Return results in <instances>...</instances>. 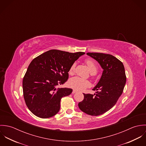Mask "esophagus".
I'll use <instances>...</instances> for the list:
<instances>
[{
	"mask_svg": "<svg viewBox=\"0 0 146 146\" xmlns=\"http://www.w3.org/2000/svg\"><path fill=\"white\" fill-rule=\"evenodd\" d=\"M76 92H77V91H76V90L74 89V90H73V91H72V94H74V93H76Z\"/></svg>",
	"mask_w": 146,
	"mask_h": 146,
	"instance_id": "esophagus-1",
	"label": "esophagus"
}]
</instances>
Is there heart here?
<instances>
[{
	"instance_id": "1",
	"label": "heart",
	"mask_w": 146,
	"mask_h": 146,
	"mask_svg": "<svg viewBox=\"0 0 146 146\" xmlns=\"http://www.w3.org/2000/svg\"><path fill=\"white\" fill-rule=\"evenodd\" d=\"M85 63L87 65L90 72L92 75H95L98 71V67L96 62L92 59H88L85 61ZM76 64L74 63L71 66L69 70V74L72 75L75 70ZM69 85L71 87L77 90H82L89 85V83L85 80H83L78 77H75L71 79L69 81Z\"/></svg>"
}]
</instances>
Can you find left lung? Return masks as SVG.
Wrapping results in <instances>:
<instances>
[{"mask_svg": "<svg viewBox=\"0 0 146 146\" xmlns=\"http://www.w3.org/2000/svg\"><path fill=\"white\" fill-rule=\"evenodd\" d=\"M103 68L102 76L93 89L94 94H84L79 108L85 113L98 116L108 111L116 104L122 94L126 78L123 63L115 57L102 53H87Z\"/></svg>", "mask_w": 146, "mask_h": 146, "instance_id": "left-lung-1", "label": "left lung"}]
</instances>
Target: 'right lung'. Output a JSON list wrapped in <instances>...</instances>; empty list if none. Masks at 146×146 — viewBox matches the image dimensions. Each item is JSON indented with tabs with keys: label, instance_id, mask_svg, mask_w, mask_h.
Masks as SVG:
<instances>
[{
	"label": "right lung",
	"instance_id": "right-lung-1",
	"mask_svg": "<svg viewBox=\"0 0 146 146\" xmlns=\"http://www.w3.org/2000/svg\"><path fill=\"white\" fill-rule=\"evenodd\" d=\"M84 54L52 49L31 62L22 87L25 103L33 114L46 119L58 112L61 98L69 96L72 89L57 87L67 82L71 66Z\"/></svg>",
	"mask_w": 146,
	"mask_h": 146
}]
</instances>
